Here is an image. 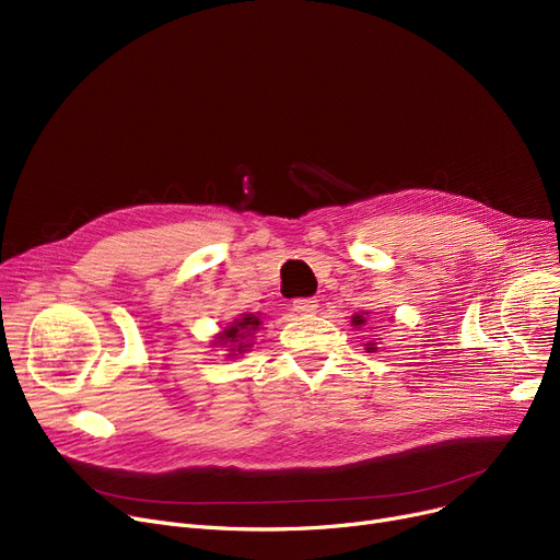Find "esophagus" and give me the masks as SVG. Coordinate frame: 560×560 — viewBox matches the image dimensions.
<instances>
[{
  "instance_id": "1",
  "label": "esophagus",
  "mask_w": 560,
  "mask_h": 560,
  "mask_svg": "<svg viewBox=\"0 0 560 560\" xmlns=\"http://www.w3.org/2000/svg\"><path fill=\"white\" fill-rule=\"evenodd\" d=\"M292 308H295L298 313H315L317 311V300L298 298V300H292Z\"/></svg>"
}]
</instances>
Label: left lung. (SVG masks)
I'll return each instance as SVG.
<instances>
[{
  "label": "left lung",
  "instance_id": "obj_1",
  "mask_svg": "<svg viewBox=\"0 0 560 560\" xmlns=\"http://www.w3.org/2000/svg\"><path fill=\"white\" fill-rule=\"evenodd\" d=\"M363 322H365V319H363L361 315H357V317H354V325H363ZM370 349H376V347H370Z\"/></svg>",
  "mask_w": 560,
  "mask_h": 560
}]
</instances>
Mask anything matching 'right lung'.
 <instances>
[{"instance_id":"add662e5","label":"right lung","mask_w":560,"mask_h":560,"mask_svg":"<svg viewBox=\"0 0 560 560\" xmlns=\"http://www.w3.org/2000/svg\"><path fill=\"white\" fill-rule=\"evenodd\" d=\"M258 325H260L258 317L245 315L243 319L233 322L231 329L224 331V336H220V342L225 345L226 341H233V346H226L231 347V351H245V347H249V345H245V342H247V338L252 336V331H256Z\"/></svg>"}]
</instances>
